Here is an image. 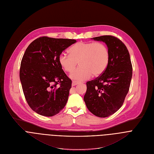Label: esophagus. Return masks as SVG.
Listing matches in <instances>:
<instances>
[{"label": "esophagus", "instance_id": "1", "mask_svg": "<svg viewBox=\"0 0 154 154\" xmlns=\"http://www.w3.org/2000/svg\"><path fill=\"white\" fill-rule=\"evenodd\" d=\"M79 82L78 81H76V80H73L72 81V86H75V85H77Z\"/></svg>", "mask_w": 154, "mask_h": 154}]
</instances>
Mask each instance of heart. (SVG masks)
I'll list each match as a JSON object with an SVG mask.
<instances>
[{
  "mask_svg": "<svg viewBox=\"0 0 154 154\" xmlns=\"http://www.w3.org/2000/svg\"><path fill=\"white\" fill-rule=\"evenodd\" d=\"M69 54L63 53L59 63L66 72L70 73L79 62L80 66L70 74L72 79L83 80L91 75L97 77L105 70L109 59L107 46L100 42H79L69 49Z\"/></svg>",
  "mask_w": 154,
  "mask_h": 154,
  "instance_id": "1",
  "label": "heart"
}]
</instances>
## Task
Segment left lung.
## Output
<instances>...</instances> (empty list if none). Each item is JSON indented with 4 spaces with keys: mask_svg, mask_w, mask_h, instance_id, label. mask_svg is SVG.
<instances>
[{
    "mask_svg": "<svg viewBox=\"0 0 154 154\" xmlns=\"http://www.w3.org/2000/svg\"><path fill=\"white\" fill-rule=\"evenodd\" d=\"M93 39L106 43L109 59L103 72L87 82L84 100L92 114L106 118L114 114L123 104L129 90L132 67L129 51L119 39L111 35Z\"/></svg>",
    "mask_w": 154,
    "mask_h": 154,
    "instance_id": "obj_1",
    "label": "left lung"
}]
</instances>
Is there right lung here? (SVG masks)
Wrapping results in <instances>:
<instances>
[{
    "mask_svg": "<svg viewBox=\"0 0 154 154\" xmlns=\"http://www.w3.org/2000/svg\"><path fill=\"white\" fill-rule=\"evenodd\" d=\"M73 39L39 37L31 43L22 57L20 79L25 99L38 114L53 116L66 105L72 81L59 63V57Z\"/></svg>",
    "mask_w": 154,
    "mask_h": 154,
    "instance_id": "right-lung-1",
    "label": "right lung"
}]
</instances>
